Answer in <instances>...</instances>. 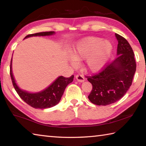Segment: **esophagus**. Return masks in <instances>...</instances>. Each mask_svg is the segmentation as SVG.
Returning a JSON list of instances; mask_svg holds the SVG:
<instances>
[{"label":"esophagus","mask_w":146,"mask_h":146,"mask_svg":"<svg viewBox=\"0 0 146 146\" xmlns=\"http://www.w3.org/2000/svg\"><path fill=\"white\" fill-rule=\"evenodd\" d=\"M76 80H77L78 82H83L85 80L84 76L82 75H77L76 76Z\"/></svg>","instance_id":"34e87169"}]
</instances>
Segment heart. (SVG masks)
I'll return each mask as SVG.
<instances>
[{"label":"heart","mask_w":146,"mask_h":146,"mask_svg":"<svg viewBox=\"0 0 146 146\" xmlns=\"http://www.w3.org/2000/svg\"><path fill=\"white\" fill-rule=\"evenodd\" d=\"M112 50L113 46L110 41L102 40V38L97 36H88L73 47L70 62L73 66H76L77 62L85 60L86 70L97 73L105 67Z\"/></svg>","instance_id":"obj_1"}]
</instances>
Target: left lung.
Listing matches in <instances>:
<instances>
[{"mask_svg": "<svg viewBox=\"0 0 146 146\" xmlns=\"http://www.w3.org/2000/svg\"><path fill=\"white\" fill-rule=\"evenodd\" d=\"M118 41L117 57L102 72L88 77L93 86L89 100L98 106L115 103L122 98L131 86L136 71L134 53L130 44L115 33Z\"/></svg>", "mask_w": 146, "mask_h": 146, "instance_id": "left-lung-1", "label": "left lung"}]
</instances>
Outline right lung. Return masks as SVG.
I'll return each instance as SVG.
<instances>
[{
    "label": "right lung",
    "instance_id": "1",
    "mask_svg": "<svg viewBox=\"0 0 146 146\" xmlns=\"http://www.w3.org/2000/svg\"><path fill=\"white\" fill-rule=\"evenodd\" d=\"M55 31L40 32L27 35L24 39L32 36H51L55 35ZM10 76L12 82L17 93L19 94L22 99L31 107L36 109H47L56 106L60 102L62 96L67 86L73 82L74 76L65 78L62 76H59L50 85L44 90L38 92L31 93L26 90H22L16 83L12 71V58L10 66Z\"/></svg>",
    "mask_w": 146,
    "mask_h": 146
}]
</instances>
